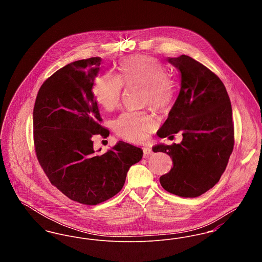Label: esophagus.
<instances>
[{"label":"esophagus","mask_w":262,"mask_h":262,"mask_svg":"<svg viewBox=\"0 0 262 262\" xmlns=\"http://www.w3.org/2000/svg\"><path fill=\"white\" fill-rule=\"evenodd\" d=\"M142 149H143L144 155H149V154L152 153V149H151L150 147H148V146H144Z\"/></svg>","instance_id":"esophagus-1"}]
</instances>
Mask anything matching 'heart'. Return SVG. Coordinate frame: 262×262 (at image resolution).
Instances as JSON below:
<instances>
[{
  "label": "heart",
  "mask_w": 262,
  "mask_h": 262,
  "mask_svg": "<svg viewBox=\"0 0 262 262\" xmlns=\"http://www.w3.org/2000/svg\"><path fill=\"white\" fill-rule=\"evenodd\" d=\"M121 76L111 72L100 75L93 85V95L101 107L112 111L120 104L124 81L126 84L144 85L143 103L156 109L168 108L174 99V89L162 62L149 56H132L120 66ZM155 125L148 112H125L113 123L115 133L125 140L139 142L145 139Z\"/></svg>",
  "instance_id": "b5f03b06"
}]
</instances>
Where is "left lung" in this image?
Segmentation results:
<instances>
[{
    "label": "left lung",
    "instance_id": "8db88e82",
    "mask_svg": "<svg viewBox=\"0 0 262 262\" xmlns=\"http://www.w3.org/2000/svg\"><path fill=\"white\" fill-rule=\"evenodd\" d=\"M167 60L181 73V89L157 135L163 138L182 132L183 140L152 150L167 153L174 164L160 177L163 188L196 198L219 182L232 154V106L223 82L205 66L186 55Z\"/></svg>",
    "mask_w": 262,
    "mask_h": 262
}]
</instances>
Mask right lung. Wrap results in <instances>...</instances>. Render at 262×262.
I'll use <instances>...</instances> for the list:
<instances>
[{
  "label": "right lung",
  "mask_w": 262,
  "mask_h": 262,
  "mask_svg": "<svg viewBox=\"0 0 262 262\" xmlns=\"http://www.w3.org/2000/svg\"><path fill=\"white\" fill-rule=\"evenodd\" d=\"M100 57L64 66L42 84L33 109L34 146L45 174L74 201L96 205L116 195L124 187L130 166L143 151L118 141L104 154L93 148L92 137L109 136L99 123L92 92L99 73Z\"/></svg>",
  "instance_id": "1"
}]
</instances>
